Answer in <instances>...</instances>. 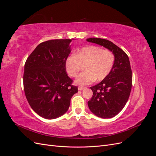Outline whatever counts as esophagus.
<instances>
[{
	"label": "esophagus",
	"mask_w": 156,
	"mask_h": 156,
	"mask_svg": "<svg viewBox=\"0 0 156 156\" xmlns=\"http://www.w3.org/2000/svg\"><path fill=\"white\" fill-rule=\"evenodd\" d=\"M84 87H81V86H79V87H78V90H84Z\"/></svg>",
	"instance_id": "esophagus-1"
}]
</instances>
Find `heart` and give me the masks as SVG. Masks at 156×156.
<instances>
[{"mask_svg":"<svg viewBox=\"0 0 156 156\" xmlns=\"http://www.w3.org/2000/svg\"><path fill=\"white\" fill-rule=\"evenodd\" d=\"M115 55L112 51L98 46L84 47L76 54L68 56L65 68L69 76L76 77L81 65H85L84 72L75 80V84L84 86L96 80L101 81L110 73L115 63Z\"/></svg>","mask_w":156,"mask_h":156,"instance_id":"b5f03b06","label":"heart"}]
</instances>
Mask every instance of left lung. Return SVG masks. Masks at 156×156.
<instances>
[{"instance_id": "left-lung-1", "label": "left lung", "mask_w": 156, "mask_h": 156, "mask_svg": "<svg viewBox=\"0 0 156 156\" xmlns=\"http://www.w3.org/2000/svg\"><path fill=\"white\" fill-rule=\"evenodd\" d=\"M103 46L115 55V63L108 76L95 86L88 105L92 113L102 119H109L117 115L128 100L132 86V72L128 56L109 40L97 37L87 39Z\"/></svg>"}]
</instances>
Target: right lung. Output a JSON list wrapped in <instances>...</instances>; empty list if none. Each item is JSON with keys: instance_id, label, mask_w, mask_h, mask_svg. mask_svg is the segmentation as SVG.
<instances>
[{"instance_id": "right-lung-1", "label": "right lung", "mask_w": 156, "mask_h": 156, "mask_svg": "<svg viewBox=\"0 0 156 156\" xmlns=\"http://www.w3.org/2000/svg\"><path fill=\"white\" fill-rule=\"evenodd\" d=\"M72 40L42 42L26 60L23 75L25 96L34 111L44 119L63 115L68 110L71 98L78 92L65 68Z\"/></svg>"}]
</instances>
